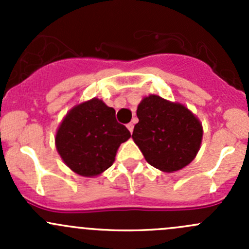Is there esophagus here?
Wrapping results in <instances>:
<instances>
[{
  "label": "esophagus",
  "instance_id": "esophagus-1",
  "mask_svg": "<svg viewBox=\"0 0 249 249\" xmlns=\"http://www.w3.org/2000/svg\"><path fill=\"white\" fill-rule=\"evenodd\" d=\"M134 126H135L134 123H129V124L126 125V127H127V129H129V131H130V132L134 131Z\"/></svg>",
  "mask_w": 249,
  "mask_h": 249
}]
</instances>
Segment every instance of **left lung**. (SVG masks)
Wrapping results in <instances>:
<instances>
[{"mask_svg":"<svg viewBox=\"0 0 249 249\" xmlns=\"http://www.w3.org/2000/svg\"><path fill=\"white\" fill-rule=\"evenodd\" d=\"M132 139L148 164L175 172L193 161L202 141L200 120L183 105L149 95L137 107Z\"/></svg>","mask_w":249,"mask_h":249,"instance_id":"obj_1","label":"left lung"}]
</instances>
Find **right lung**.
I'll return each mask as SVG.
<instances>
[{
  "instance_id": "obj_1",
  "label": "right lung",
  "mask_w": 249,
  "mask_h": 249,
  "mask_svg": "<svg viewBox=\"0 0 249 249\" xmlns=\"http://www.w3.org/2000/svg\"><path fill=\"white\" fill-rule=\"evenodd\" d=\"M131 136L115 119V110L102 100L77 105L57 129L55 144L65 164L84 177L101 175L112 166L123 142Z\"/></svg>"
}]
</instances>
